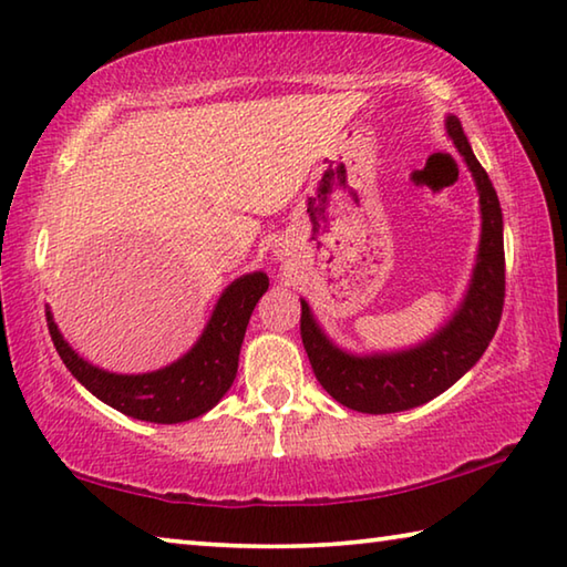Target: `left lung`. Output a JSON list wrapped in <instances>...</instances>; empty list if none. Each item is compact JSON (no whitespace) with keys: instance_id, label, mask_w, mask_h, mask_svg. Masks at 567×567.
<instances>
[{"instance_id":"1","label":"left lung","mask_w":567,"mask_h":567,"mask_svg":"<svg viewBox=\"0 0 567 567\" xmlns=\"http://www.w3.org/2000/svg\"><path fill=\"white\" fill-rule=\"evenodd\" d=\"M446 126L478 185L483 215L478 262L466 300L454 319L434 339L409 352L352 357L329 344L322 329L315 324L310 307L302 300L300 334L317 382L339 404L362 414H394L439 396L478 362L501 322L503 297H506L501 203L488 173L473 156L461 121L449 116Z\"/></svg>"}]
</instances>
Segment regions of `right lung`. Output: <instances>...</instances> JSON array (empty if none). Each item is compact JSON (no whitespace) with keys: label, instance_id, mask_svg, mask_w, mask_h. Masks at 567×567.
I'll use <instances>...</instances> for the list:
<instances>
[{"label":"right lung","instance_id":"add662e5","mask_svg":"<svg viewBox=\"0 0 567 567\" xmlns=\"http://www.w3.org/2000/svg\"><path fill=\"white\" fill-rule=\"evenodd\" d=\"M267 285L270 282L262 272L235 280L223 292L198 344L176 364L138 377L109 374L86 364L64 342L49 312L47 324L61 362L104 404L126 416L153 421V424H181V421H190L210 411L230 389L235 374H238L245 329H248L250 315Z\"/></svg>","mask_w":567,"mask_h":567}]
</instances>
